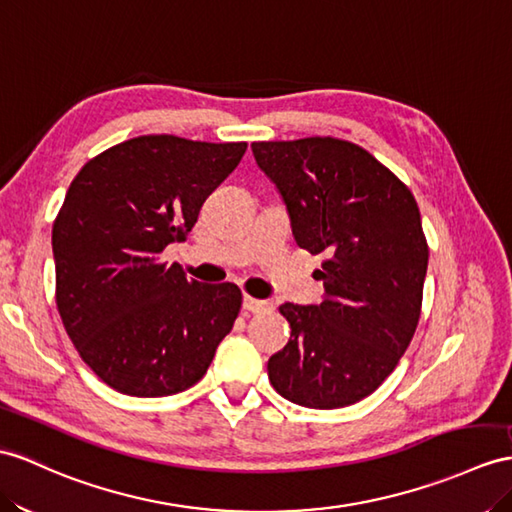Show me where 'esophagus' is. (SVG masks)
Segmentation results:
<instances>
[{
  "mask_svg": "<svg viewBox=\"0 0 512 512\" xmlns=\"http://www.w3.org/2000/svg\"><path fill=\"white\" fill-rule=\"evenodd\" d=\"M271 308L273 306L269 302H263V299H254L249 295L243 297V310H247V313H267Z\"/></svg>",
  "mask_w": 512,
  "mask_h": 512,
  "instance_id": "obj_1",
  "label": "esophagus"
}]
</instances>
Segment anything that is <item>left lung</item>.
<instances>
[{
	"instance_id": "left-lung-1",
	"label": "left lung",
	"mask_w": 512,
	"mask_h": 512,
	"mask_svg": "<svg viewBox=\"0 0 512 512\" xmlns=\"http://www.w3.org/2000/svg\"><path fill=\"white\" fill-rule=\"evenodd\" d=\"M297 245L326 254L323 302L282 304L291 339L267 363L284 400L343 408L389 378L421 313L428 243L408 186L367 149L332 136L252 143Z\"/></svg>"
}]
</instances>
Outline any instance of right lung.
I'll return each instance as SVG.
<instances>
[{"instance_id": "obj_1", "label": "right lung", "mask_w": 512, "mask_h": 512, "mask_svg": "<svg viewBox=\"0 0 512 512\" xmlns=\"http://www.w3.org/2000/svg\"><path fill=\"white\" fill-rule=\"evenodd\" d=\"M245 149L147 134L106 149L73 178L52 230L56 304L84 363L115 391H186L232 330L239 286L189 280L160 254L186 239Z\"/></svg>"}]
</instances>
